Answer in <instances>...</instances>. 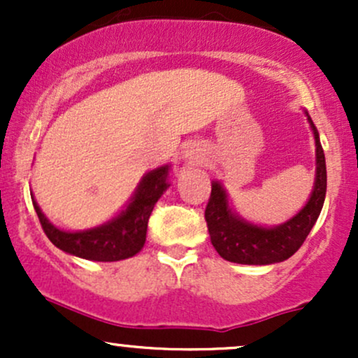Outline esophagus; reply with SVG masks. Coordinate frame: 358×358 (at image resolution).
I'll use <instances>...</instances> for the list:
<instances>
[{
  "instance_id": "34e87169",
  "label": "esophagus",
  "mask_w": 358,
  "mask_h": 358,
  "mask_svg": "<svg viewBox=\"0 0 358 358\" xmlns=\"http://www.w3.org/2000/svg\"><path fill=\"white\" fill-rule=\"evenodd\" d=\"M192 159H196V156H195V158H192Z\"/></svg>"
}]
</instances>
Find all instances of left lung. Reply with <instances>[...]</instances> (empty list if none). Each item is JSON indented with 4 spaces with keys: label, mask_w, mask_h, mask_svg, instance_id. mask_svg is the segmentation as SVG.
I'll return each mask as SVG.
<instances>
[{
    "label": "left lung",
    "mask_w": 358,
    "mask_h": 358,
    "mask_svg": "<svg viewBox=\"0 0 358 358\" xmlns=\"http://www.w3.org/2000/svg\"><path fill=\"white\" fill-rule=\"evenodd\" d=\"M308 121L315 133L316 180L310 200L293 219L273 229L249 224L234 215L229 208L224 188L217 182L212 183L210 199L205 207V220H207L212 245L225 261L252 266L281 262L301 248L308 234L313 229L327 195V165H324V153L318 131L310 116Z\"/></svg>",
    "instance_id": "1"
}]
</instances>
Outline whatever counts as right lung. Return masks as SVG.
<instances>
[{
  "label": "right lung",
  "instance_id": "right-lung-1",
  "mask_svg": "<svg viewBox=\"0 0 358 358\" xmlns=\"http://www.w3.org/2000/svg\"><path fill=\"white\" fill-rule=\"evenodd\" d=\"M166 176L168 166L150 171L139 183L138 190L126 210H122L116 219L108 222V224L90 229V231H60L47 220L34 196H31V200H34L35 212L38 215L40 224H42L43 232L47 234L53 245L72 254V256L89 259V261H121V259H127L138 254L145 245L148 220H150L155 203L158 202L163 192L170 187V183L166 182Z\"/></svg>",
  "mask_w": 358,
  "mask_h": 358
}]
</instances>
